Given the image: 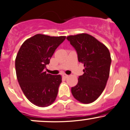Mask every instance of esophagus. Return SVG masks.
Masks as SVG:
<instances>
[{
    "mask_svg": "<svg viewBox=\"0 0 130 130\" xmlns=\"http://www.w3.org/2000/svg\"><path fill=\"white\" fill-rule=\"evenodd\" d=\"M63 76L64 78H68V75H66V74H63Z\"/></svg>",
    "mask_w": 130,
    "mask_h": 130,
    "instance_id": "34e87169",
    "label": "esophagus"
}]
</instances>
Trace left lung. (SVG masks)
Here are the masks:
<instances>
[{
	"label": "left lung",
	"instance_id": "1",
	"mask_svg": "<svg viewBox=\"0 0 130 130\" xmlns=\"http://www.w3.org/2000/svg\"><path fill=\"white\" fill-rule=\"evenodd\" d=\"M67 39L76 51L78 61L85 67L78 84L72 88V93L81 103H91L101 95L106 86L112 62L109 51L88 34L69 36Z\"/></svg>",
	"mask_w": 130,
	"mask_h": 130
}]
</instances>
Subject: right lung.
I'll use <instances>...</instances> for the list:
<instances>
[{
    "mask_svg": "<svg viewBox=\"0 0 130 130\" xmlns=\"http://www.w3.org/2000/svg\"><path fill=\"white\" fill-rule=\"evenodd\" d=\"M65 36L36 35L21 45L15 60L17 79L26 98L38 107H47L55 101L62 82L60 75L44 72L46 65Z\"/></svg>",
    "mask_w": 130,
    "mask_h": 130,
    "instance_id": "obj_1",
    "label": "right lung"
}]
</instances>
